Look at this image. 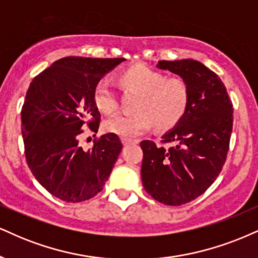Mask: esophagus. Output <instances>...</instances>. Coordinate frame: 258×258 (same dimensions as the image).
<instances>
[{"mask_svg":"<svg viewBox=\"0 0 258 258\" xmlns=\"http://www.w3.org/2000/svg\"><path fill=\"white\" fill-rule=\"evenodd\" d=\"M138 141L135 140H132V139H126V138H122V144L124 145V146H128V145L130 144H136Z\"/></svg>","mask_w":258,"mask_h":258,"instance_id":"1","label":"esophagus"}]
</instances>
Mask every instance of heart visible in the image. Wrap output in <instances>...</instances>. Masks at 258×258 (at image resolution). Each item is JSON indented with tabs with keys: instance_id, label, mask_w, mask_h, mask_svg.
Segmentation results:
<instances>
[{
	"instance_id": "obj_1",
	"label": "heart",
	"mask_w": 258,
	"mask_h": 258,
	"mask_svg": "<svg viewBox=\"0 0 258 258\" xmlns=\"http://www.w3.org/2000/svg\"><path fill=\"white\" fill-rule=\"evenodd\" d=\"M120 86L128 92L139 93L133 113H119L108 118L105 129L108 133L135 138L154 124L157 129L174 128L187 113L190 93L182 78H166L162 72L145 65H135L118 76ZM94 102L102 113L111 114L117 110L118 99L108 81L98 82L94 89Z\"/></svg>"
}]
</instances>
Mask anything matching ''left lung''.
Wrapping results in <instances>:
<instances>
[{
  "label": "left lung",
  "instance_id": "obj_1",
  "mask_svg": "<svg viewBox=\"0 0 258 258\" xmlns=\"http://www.w3.org/2000/svg\"><path fill=\"white\" fill-rule=\"evenodd\" d=\"M157 68L186 81L190 100L181 122L162 136L172 146L141 141V180L152 198L178 207L202 196L219 176L228 152L233 106L221 78L204 63L162 60Z\"/></svg>",
  "mask_w": 258,
  "mask_h": 258
}]
</instances>
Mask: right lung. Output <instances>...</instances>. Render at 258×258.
I'll return each mask as SVG.
<instances>
[{
    "label": "right lung",
    "instance_id": "right-lung-1",
    "mask_svg": "<svg viewBox=\"0 0 258 258\" xmlns=\"http://www.w3.org/2000/svg\"><path fill=\"white\" fill-rule=\"evenodd\" d=\"M124 60L66 56L30 83L21 110L26 162L36 180L63 202L81 203L101 192L122 151L112 133L89 150L80 146V135L86 123L98 133L94 89Z\"/></svg>",
    "mask_w": 258,
    "mask_h": 258
}]
</instances>
